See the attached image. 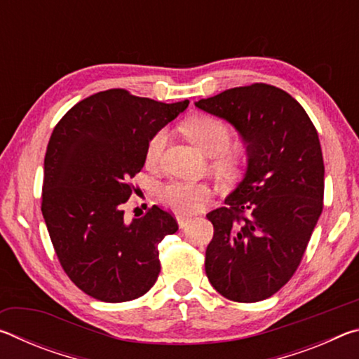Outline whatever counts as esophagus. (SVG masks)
<instances>
[{"label":"esophagus","mask_w":359,"mask_h":359,"mask_svg":"<svg viewBox=\"0 0 359 359\" xmlns=\"http://www.w3.org/2000/svg\"><path fill=\"white\" fill-rule=\"evenodd\" d=\"M190 220H191V218L187 217V215H177V223H179L180 228H185Z\"/></svg>","instance_id":"obj_1"}]
</instances>
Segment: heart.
<instances>
[{"label": "heart", "instance_id": "1", "mask_svg": "<svg viewBox=\"0 0 359 359\" xmlns=\"http://www.w3.org/2000/svg\"><path fill=\"white\" fill-rule=\"evenodd\" d=\"M182 131L203 154L214 156L212 166L220 174L234 172L245 155L244 145L229 142V126L214 115L201 114L187 118L182 123ZM166 139V130L156 131L149 139L147 147H145V165L149 168H156L160 165ZM210 194L212 188L205 182L172 180L160 188L158 198L166 208L172 209L177 214L188 215L201 209V205L208 201Z\"/></svg>", "mask_w": 359, "mask_h": 359}]
</instances>
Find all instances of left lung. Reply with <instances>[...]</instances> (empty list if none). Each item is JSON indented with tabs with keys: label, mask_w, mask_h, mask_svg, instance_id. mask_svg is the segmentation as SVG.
Here are the masks:
<instances>
[{
	"label": "left lung",
	"mask_w": 359,
	"mask_h": 359,
	"mask_svg": "<svg viewBox=\"0 0 359 359\" xmlns=\"http://www.w3.org/2000/svg\"><path fill=\"white\" fill-rule=\"evenodd\" d=\"M194 106L229 121L247 144V171L224 208L208 214L205 274L218 293L258 302L299 266L323 210L318 133L293 96L267 83L224 90Z\"/></svg>",
	"instance_id": "8db88e82"
}]
</instances>
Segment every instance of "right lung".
I'll use <instances>...</instances> for the list:
<instances>
[{
	"instance_id": "right-lung-1",
	"label": "right lung",
	"mask_w": 359,
	"mask_h": 359,
	"mask_svg": "<svg viewBox=\"0 0 359 359\" xmlns=\"http://www.w3.org/2000/svg\"><path fill=\"white\" fill-rule=\"evenodd\" d=\"M188 102L166 104L112 88L77 102L53 128L41 210L60 264L95 299L133 301L156 282L158 244L179 229L177 222L154 205L126 223L123 204L149 139Z\"/></svg>"
}]
</instances>
